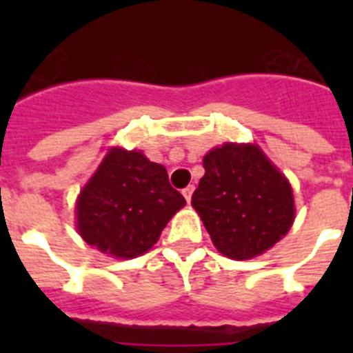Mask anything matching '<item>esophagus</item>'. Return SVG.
I'll use <instances>...</instances> for the list:
<instances>
[{
	"label": "esophagus",
	"mask_w": 353,
	"mask_h": 353,
	"mask_svg": "<svg viewBox=\"0 0 353 353\" xmlns=\"http://www.w3.org/2000/svg\"><path fill=\"white\" fill-rule=\"evenodd\" d=\"M192 192H194L192 185L187 188H183V196H185V199H187V203H190V199H192Z\"/></svg>",
	"instance_id": "obj_1"
}]
</instances>
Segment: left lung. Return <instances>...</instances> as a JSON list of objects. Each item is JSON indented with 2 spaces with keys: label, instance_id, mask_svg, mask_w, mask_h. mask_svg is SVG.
Listing matches in <instances>:
<instances>
[{
  "label": "left lung",
  "instance_id": "left-lung-1",
  "mask_svg": "<svg viewBox=\"0 0 353 353\" xmlns=\"http://www.w3.org/2000/svg\"><path fill=\"white\" fill-rule=\"evenodd\" d=\"M205 176L192 194L216 249L232 258L262 254L295 218L291 185L254 144H223L203 157Z\"/></svg>",
  "mask_w": 353,
  "mask_h": 353
}]
</instances>
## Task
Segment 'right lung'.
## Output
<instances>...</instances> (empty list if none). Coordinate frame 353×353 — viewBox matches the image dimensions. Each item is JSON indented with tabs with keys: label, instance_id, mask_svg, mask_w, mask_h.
I'll list each match as a JSON object with an SVG mask.
<instances>
[{
	"label": "right lung",
	"instance_id": "right-lung-1",
	"mask_svg": "<svg viewBox=\"0 0 353 353\" xmlns=\"http://www.w3.org/2000/svg\"><path fill=\"white\" fill-rule=\"evenodd\" d=\"M187 203L163 165L141 152L113 148L80 192V236L115 258H135L159 240L168 220Z\"/></svg>",
	"mask_w": 353,
	"mask_h": 353
}]
</instances>
